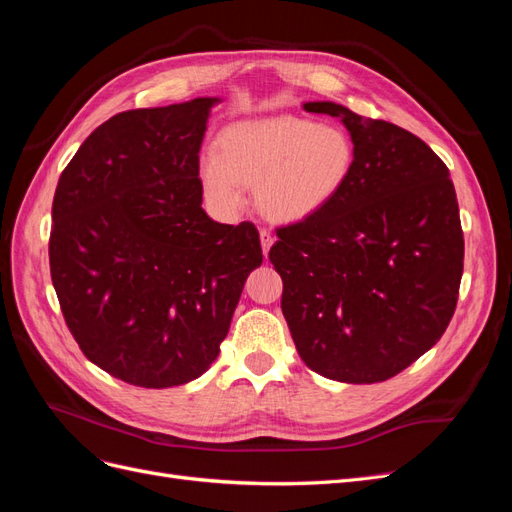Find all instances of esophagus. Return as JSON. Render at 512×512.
Masks as SVG:
<instances>
[{"mask_svg":"<svg viewBox=\"0 0 512 512\" xmlns=\"http://www.w3.org/2000/svg\"><path fill=\"white\" fill-rule=\"evenodd\" d=\"M273 235L271 232L267 230V228H260V243H262V254H269V250H271V245H273Z\"/></svg>","mask_w":512,"mask_h":512,"instance_id":"esophagus-1","label":"esophagus"}]
</instances>
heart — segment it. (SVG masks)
Masks as SVG:
<instances>
[{
  "mask_svg": "<svg viewBox=\"0 0 512 512\" xmlns=\"http://www.w3.org/2000/svg\"><path fill=\"white\" fill-rule=\"evenodd\" d=\"M354 156L350 134L337 126L290 115L245 119L222 130L198 177L222 215H235L245 188L256 185V205L269 220L301 222L342 192Z\"/></svg>",
  "mask_w": 512,
  "mask_h": 512,
  "instance_id": "heart-1",
  "label": "heart"
}]
</instances>
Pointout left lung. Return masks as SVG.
<instances>
[{
  "instance_id": "left-lung-1",
  "label": "left lung",
  "mask_w": 512,
  "mask_h": 512,
  "mask_svg": "<svg viewBox=\"0 0 512 512\" xmlns=\"http://www.w3.org/2000/svg\"><path fill=\"white\" fill-rule=\"evenodd\" d=\"M339 117L354 143L350 179L331 203L277 228L269 258L303 363L348 384L397 376L436 346L455 314L463 232L446 164L412 132L305 102Z\"/></svg>"
}]
</instances>
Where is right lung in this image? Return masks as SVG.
Returning <instances> with one entry per match:
<instances>
[{
  "mask_svg": "<svg viewBox=\"0 0 512 512\" xmlns=\"http://www.w3.org/2000/svg\"><path fill=\"white\" fill-rule=\"evenodd\" d=\"M220 98L136 108L74 153L53 198L51 280L87 359L123 382L168 389L218 359L258 230L203 209L198 151Z\"/></svg>",
  "mask_w": 512,
  "mask_h": 512,
  "instance_id": "right-lung-1",
  "label": "right lung"
}]
</instances>
